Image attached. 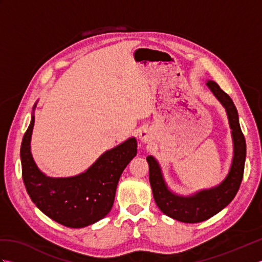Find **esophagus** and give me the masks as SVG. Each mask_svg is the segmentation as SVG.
Segmentation results:
<instances>
[{
    "instance_id": "esophagus-1",
    "label": "esophagus",
    "mask_w": 262,
    "mask_h": 262,
    "mask_svg": "<svg viewBox=\"0 0 262 262\" xmlns=\"http://www.w3.org/2000/svg\"><path fill=\"white\" fill-rule=\"evenodd\" d=\"M138 138H140V141L142 143L146 144L152 140V135L147 129H142L140 133H138Z\"/></svg>"
}]
</instances>
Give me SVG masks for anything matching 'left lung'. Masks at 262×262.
<instances>
[{
  "label": "left lung",
  "mask_w": 262,
  "mask_h": 262,
  "mask_svg": "<svg viewBox=\"0 0 262 262\" xmlns=\"http://www.w3.org/2000/svg\"><path fill=\"white\" fill-rule=\"evenodd\" d=\"M206 85L225 108L231 128L233 160L225 179L213 188L199 190L190 196H181L170 190L155 158L152 155L146 158L149 166V183L158 207L163 214L183 223H199L224 209L235 197L240 188L246 163V140L242 134L234 103L216 82L209 80Z\"/></svg>",
  "instance_id": "left-lung-1"
}]
</instances>
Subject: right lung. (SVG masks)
I'll list each match as a JSON object with an SVG mask.
<instances>
[{
    "label": "right lung",
    "mask_w": 262,
    "mask_h": 262,
    "mask_svg": "<svg viewBox=\"0 0 262 262\" xmlns=\"http://www.w3.org/2000/svg\"><path fill=\"white\" fill-rule=\"evenodd\" d=\"M37 102L20 149L22 179L27 192L49 219L72 229L102 220L113 208L117 185L127 164L136 157L135 137L105 151L90 168L68 178H52L39 170L31 154V135Z\"/></svg>",
    "instance_id": "add662e5"
}]
</instances>
